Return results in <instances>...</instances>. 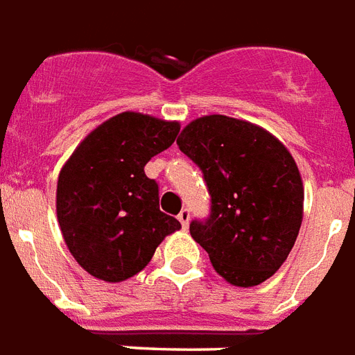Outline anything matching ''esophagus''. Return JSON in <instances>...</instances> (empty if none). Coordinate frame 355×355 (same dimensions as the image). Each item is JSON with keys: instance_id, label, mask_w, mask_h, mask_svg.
Returning a JSON list of instances; mask_svg holds the SVG:
<instances>
[{"instance_id": "1", "label": "esophagus", "mask_w": 355, "mask_h": 355, "mask_svg": "<svg viewBox=\"0 0 355 355\" xmlns=\"http://www.w3.org/2000/svg\"><path fill=\"white\" fill-rule=\"evenodd\" d=\"M178 219H180L181 227H183V229H187V227H189V219H191V211H189L187 208L181 209L180 216H178Z\"/></svg>"}]
</instances>
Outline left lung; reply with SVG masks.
I'll list each match as a JSON object with an SVG mask.
<instances>
[{"label": "left lung", "instance_id": "8db88e82", "mask_svg": "<svg viewBox=\"0 0 355 355\" xmlns=\"http://www.w3.org/2000/svg\"><path fill=\"white\" fill-rule=\"evenodd\" d=\"M178 146L202 170L211 200L208 219L191 221V236L232 286L268 280L302 223L304 191L291 153L257 124L225 115L189 123Z\"/></svg>", "mask_w": 355, "mask_h": 355}]
</instances>
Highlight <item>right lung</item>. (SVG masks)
<instances>
[{
    "mask_svg": "<svg viewBox=\"0 0 355 355\" xmlns=\"http://www.w3.org/2000/svg\"><path fill=\"white\" fill-rule=\"evenodd\" d=\"M180 123L124 111L77 146L56 187V216L75 261L103 282L144 270L181 223L159 208V185L146 175L151 157L172 146Z\"/></svg>",
    "mask_w": 355,
    "mask_h": 355,
    "instance_id": "obj_1",
    "label": "right lung"
}]
</instances>
